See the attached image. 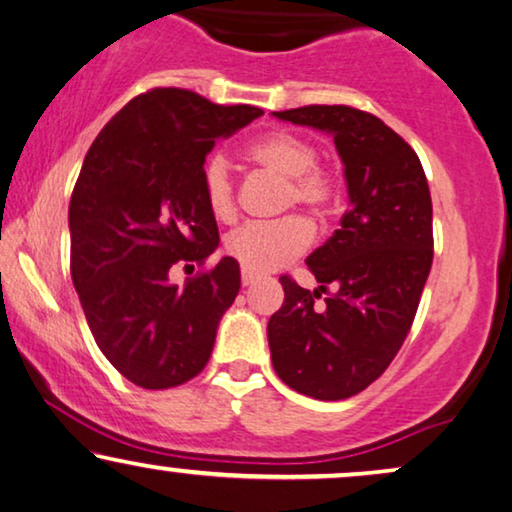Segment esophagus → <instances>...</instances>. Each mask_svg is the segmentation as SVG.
Segmentation results:
<instances>
[{
  "label": "esophagus",
  "instance_id": "34e87169",
  "mask_svg": "<svg viewBox=\"0 0 512 512\" xmlns=\"http://www.w3.org/2000/svg\"><path fill=\"white\" fill-rule=\"evenodd\" d=\"M256 275H251V272H247V270H242V286H251V284H256Z\"/></svg>",
  "mask_w": 512,
  "mask_h": 512
}]
</instances>
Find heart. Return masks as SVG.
Returning <instances> with one entry per match:
<instances>
[{
	"label": "heart",
	"mask_w": 512,
	"mask_h": 512,
	"mask_svg": "<svg viewBox=\"0 0 512 512\" xmlns=\"http://www.w3.org/2000/svg\"><path fill=\"white\" fill-rule=\"evenodd\" d=\"M249 156L265 170L286 179L284 207L298 205L312 214L326 212L335 198V184L319 170V153L307 139L291 132H275L251 146ZM202 195L214 219L235 216V191L226 158L214 156L202 167ZM310 244V228L298 216L270 223H247L226 237V251L251 275H268L303 254Z\"/></svg>",
	"instance_id": "b5f03b06"
}]
</instances>
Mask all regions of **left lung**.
Instances as JSON below:
<instances>
[{
  "instance_id": "1",
  "label": "left lung",
  "mask_w": 512,
  "mask_h": 512,
  "mask_svg": "<svg viewBox=\"0 0 512 512\" xmlns=\"http://www.w3.org/2000/svg\"><path fill=\"white\" fill-rule=\"evenodd\" d=\"M333 137L349 209L307 256L319 289L282 277L284 305L268 321L275 373L319 401L359 394L401 349L433 261V207L417 153L389 125L342 104L272 111ZM328 285L333 294L317 308Z\"/></svg>"
}]
</instances>
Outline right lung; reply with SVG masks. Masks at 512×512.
Listing matches in <instances>:
<instances>
[{
	"label": "right lung",
	"mask_w": 512,
	"mask_h": 512,
	"mask_svg": "<svg viewBox=\"0 0 512 512\" xmlns=\"http://www.w3.org/2000/svg\"><path fill=\"white\" fill-rule=\"evenodd\" d=\"M258 116L249 104L156 88L125 104L83 160L69 202L72 279L97 347L137 387H177L212 356L240 265L223 256L184 289L170 270L219 247L202 167L219 139Z\"/></svg>",
	"instance_id": "right-lung-1"
}]
</instances>
